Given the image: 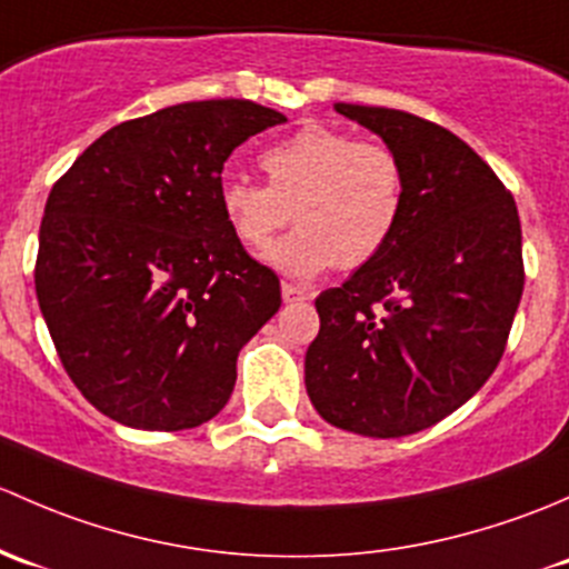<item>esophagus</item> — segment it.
I'll list each match as a JSON object with an SVG mask.
<instances>
[{
	"instance_id": "1",
	"label": "esophagus",
	"mask_w": 569,
	"mask_h": 569,
	"mask_svg": "<svg viewBox=\"0 0 569 569\" xmlns=\"http://www.w3.org/2000/svg\"><path fill=\"white\" fill-rule=\"evenodd\" d=\"M309 296H312V292L303 290V287H298V284H292V282H284V284H282V298H284V303L307 301Z\"/></svg>"
}]
</instances>
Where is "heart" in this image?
I'll return each mask as SVG.
<instances>
[{
  "label": "heart",
  "instance_id": "heart-1",
  "mask_svg": "<svg viewBox=\"0 0 569 569\" xmlns=\"http://www.w3.org/2000/svg\"><path fill=\"white\" fill-rule=\"evenodd\" d=\"M268 183L227 178L221 210L246 249H262L284 230L296 210L298 227L266 251L290 277H315L331 266L359 268L391 241L406 208V169L383 142L345 128L309 122L260 156Z\"/></svg>",
  "mask_w": 569,
  "mask_h": 569
}]
</instances>
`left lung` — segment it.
<instances>
[{"mask_svg": "<svg viewBox=\"0 0 569 569\" xmlns=\"http://www.w3.org/2000/svg\"><path fill=\"white\" fill-rule=\"evenodd\" d=\"M406 169L391 241L315 307L307 395L328 425L370 438L432 427L499 367L523 296L515 199L460 137L400 109L337 103Z\"/></svg>", "mask_w": 569, "mask_h": 569, "instance_id": "1", "label": "left lung"}]
</instances>
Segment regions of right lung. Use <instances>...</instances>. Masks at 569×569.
<instances>
[{"mask_svg":"<svg viewBox=\"0 0 569 569\" xmlns=\"http://www.w3.org/2000/svg\"><path fill=\"white\" fill-rule=\"evenodd\" d=\"M284 120L238 98L178 103L109 128L51 189L34 292L70 380L109 419L189 430L230 400L282 290L232 236L221 169Z\"/></svg>","mask_w":569,"mask_h":569,"instance_id":"add662e5","label":"right lung"}]
</instances>
